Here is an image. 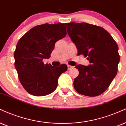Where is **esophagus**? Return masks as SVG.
I'll return each mask as SVG.
<instances>
[{
  "mask_svg": "<svg viewBox=\"0 0 126 126\" xmlns=\"http://www.w3.org/2000/svg\"><path fill=\"white\" fill-rule=\"evenodd\" d=\"M73 68V66H70V65H67V69H68V70H71V69H72Z\"/></svg>",
  "mask_w": 126,
  "mask_h": 126,
  "instance_id": "34e87169",
  "label": "esophagus"
}]
</instances>
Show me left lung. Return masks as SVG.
<instances>
[{"label": "left lung", "mask_w": 126, "mask_h": 126, "mask_svg": "<svg viewBox=\"0 0 126 126\" xmlns=\"http://www.w3.org/2000/svg\"><path fill=\"white\" fill-rule=\"evenodd\" d=\"M67 33L75 44L78 55L83 54L89 66L78 64L79 74L74 79L75 90L84 96L94 97L107 90L117 73L119 47L104 29L86 23L65 24Z\"/></svg>", "instance_id": "1"}]
</instances>
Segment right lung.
<instances>
[{
  "label": "right lung",
  "instance_id": "1",
  "mask_svg": "<svg viewBox=\"0 0 126 126\" xmlns=\"http://www.w3.org/2000/svg\"><path fill=\"white\" fill-rule=\"evenodd\" d=\"M64 23L36 26L20 39L14 53L15 66L21 84L29 93L36 96L49 94L56 89L58 79L67 70V65L45 64L56 42L66 36Z\"/></svg>",
  "mask_w": 126,
  "mask_h": 126
}]
</instances>
